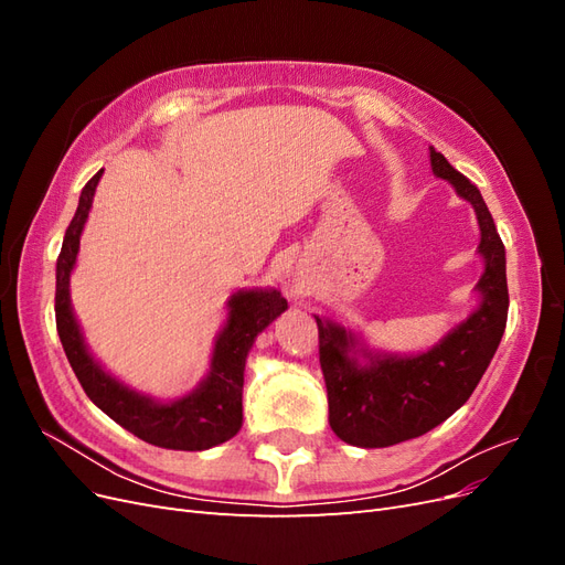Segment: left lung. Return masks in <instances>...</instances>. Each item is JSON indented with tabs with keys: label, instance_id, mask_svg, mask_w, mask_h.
<instances>
[{
	"label": "left lung",
	"instance_id": "obj_1",
	"mask_svg": "<svg viewBox=\"0 0 565 565\" xmlns=\"http://www.w3.org/2000/svg\"><path fill=\"white\" fill-rule=\"evenodd\" d=\"M431 169L438 179L452 183L476 212L481 228L478 252L486 259L476 285L481 303L434 349L417 355L372 353L339 322L316 316L330 426L349 446L388 448L446 422L469 401L507 328V259L488 204L481 191L434 148Z\"/></svg>",
	"mask_w": 565,
	"mask_h": 565
}]
</instances>
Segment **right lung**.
Wrapping results in <instances>:
<instances>
[{
	"mask_svg": "<svg viewBox=\"0 0 565 565\" xmlns=\"http://www.w3.org/2000/svg\"><path fill=\"white\" fill-rule=\"evenodd\" d=\"M104 169L82 188L77 212L65 231L56 262V330L84 393L127 431L167 450H207L233 438L243 426L245 361L256 334L276 320L287 301L278 289H241L228 299V320L218 332L207 377L188 396L158 403L117 382L89 353L71 306V273L79 235Z\"/></svg>",
	"mask_w": 565,
	"mask_h": 565,
	"instance_id": "add662e5",
	"label": "right lung"
}]
</instances>
